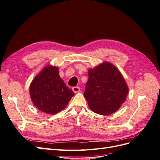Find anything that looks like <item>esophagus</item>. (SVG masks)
Returning a JSON list of instances; mask_svg holds the SVG:
<instances>
[{"mask_svg": "<svg viewBox=\"0 0 160 160\" xmlns=\"http://www.w3.org/2000/svg\"><path fill=\"white\" fill-rule=\"evenodd\" d=\"M72 91H73L74 93H78V92L80 91V88L79 87H73V88H72Z\"/></svg>", "mask_w": 160, "mask_h": 160, "instance_id": "esophagus-1", "label": "esophagus"}]
</instances>
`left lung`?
I'll use <instances>...</instances> for the list:
<instances>
[{
  "label": "left lung",
  "mask_w": 160,
  "mask_h": 160,
  "mask_svg": "<svg viewBox=\"0 0 160 160\" xmlns=\"http://www.w3.org/2000/svg\"><path fill=\"white\" fill-rule=\"evenodd\" d=\"M89 79L84 97L93 112L108 115L117 111L124 102L129 88L119 69L105 61L88 69Z\"/></svg>",
  "instance_id": "left-lung-1"
}]
</instances>
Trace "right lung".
Returning a JSON list of instances; mask_svg holds the SVG:
<instances>
[{
  "label": "right lung",
  "mask_w": 160,
  "mask_h": 160,
  "mask_svg": "<svg viewBox=\"0 0 160 160\" xmlns=\"http://www.w3.org/2000/svg\"><path fill=\"white\" fill-rule=\"evenodd\" d=\"M30 96L35 107L43 113L55 115L68 105L75 95L59 74L58 67L47 65L32 81Z\"/></svg>",
  "instance_id": "add662e5"
}]
</instances>
